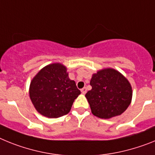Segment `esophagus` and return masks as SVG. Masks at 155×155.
<instances>
[{"label":"esophagus","mask_w":155,"mask_h":155,"mask_svg":"<svg viewBox=\"0 0 155 155\" xmlns=\"http://www.w3.org/2000/svg\"><path fill=\"white\" fill-rule=\"evenodd\" d=\"M81 92L83 94H85L87 93V88L86 87H83V89H81Z\"/></svg>","instance_id":"obj_1"}]
</instances>
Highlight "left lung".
I'll return each instance as SVG.
<instances>
[{
  "instance_id": "8db88e82",
  "label": "left lung",
  "mask_w": 155,
  "mask_h": 155,
  "mask_svg": "<svg viewBox=\"0 0 155 155\" xmlns=\"http://www.w3.org/2000/svg\"><path fill=\"white\" fill-rule=\"evenodd\" d=\"M92 89L86 94L94 115L110 118L120 115L131 103L132 87L120 72L112 68L98 71L91 79Z\"/></svg>"
}]
</instances>
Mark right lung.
Instances as JSON below:
<instances>
[{
  "instance_id": "obj_1",
  "label": "right lung",
  "mask_w": 155,
  "mask_h": 155,
  "mask_svg": "<svg viewBox=\"0 0 155 155\" xmlns=\"http://www.w3.org/2000/svg\"><path fill=\"white\" fill-rule=\"evenodd\" d=\"M80 93L75 81L68 78L66 68L59 63L42 68L29 87V97L35 108L48 118L67 115Z\"/></svg>"
}]
</instances>
